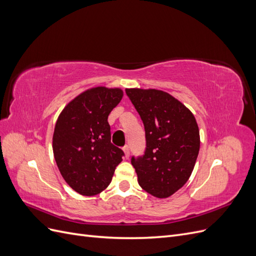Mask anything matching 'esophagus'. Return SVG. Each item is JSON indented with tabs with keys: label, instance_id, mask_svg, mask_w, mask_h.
Returning <instances> with one entry per match:
<instances>
[{
	"label": "esophagus",
	"instance_id": "esophagus-1",
	"mask_svg": "<svg viewBox=\"0 0 256 256\" xmlns=\"http://www.w3.org/2000/svg\"><path fill=\"white\" fill-rule=\"evenodd\" d=\"M122 150H124V152H125V157L128 159L129 158V156H130V150H129V146L128 145H126V146H124V148H122Z\"/></svg>",
	"mask_w": 256,
	"mask_h": 256
}]
</instances>
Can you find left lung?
Listing matches in <instances>:
<instances>
[{
  "label": "left lung",
  "mask_w": 256,
  "mask_h": 256,
  "mask_svg": "<svg viewBox=\"0 0 256 256\" xmlns=\"http://www.w3.org/2000/svg\"><path fill=\"white\" fill-rule=\"evenodd\" d=\"M145 128L143 156L131 158L141 188L166 198L188 182L200 150V131L187 106L164 90L126 88Z\"/></svg>",
  "instance_id": "1"
}]
</instances>
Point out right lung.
Instances as JSON below:
<instances>
[{"label":"right lung","instance_id":"right-lung-1","mask_svg":"<svg viewBox=\"0 0 256 256\" xmlns=\"http://www.w3.org/2000/svg\"><path fill=\"white\" fill-rule=\"evenodd\" d=\"M122 95L120 88H90L72 99L56 120L54 159L65 182L82 196L104 191L122 160L124 152L111 143L108 122Z\"/></svg>","mask_w":256,"mask_h":256}]
</instances>
